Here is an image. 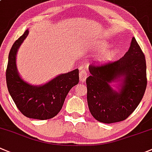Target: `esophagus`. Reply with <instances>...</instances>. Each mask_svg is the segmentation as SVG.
<instances>
[{
    "label": "esophagus",
    "mask_w": 152,
    "mask_h": 152,
    "mask_svg": "<svg viewBox=\"0 0 152 152\" xmlns=\"http://www.w3.org/2000/svg\"><path fill=\"white\" fill-rule=\"evenodd\" d=\"M87 72L86 70L84 69H82L80 72V75H79V79H80V81L81 83H84L86 81V80L87 78Z\"/></svg>",
    "instance_id": "34e87169"
}]
</instances>
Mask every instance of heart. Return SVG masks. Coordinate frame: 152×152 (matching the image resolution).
I'll return each mask as SVG.
<instances>
[{"mask_svg":"<svg viewBox=\"0 0 152 152\" xmlns=\"http://www.w3.org/2000/svg\"><path fill=\"white\" fill-rule=\"evenodd\" d=\"M108 47V44L105 42H99V44L96 46V48L99 50H102L101 53L99 54V56H98V58H99V61H108L110 60L113 58V56H114V50H113L107 49V50H104L106 49V48Z\"/></svg>","mask_w":152,"mask_h":152,"instance_id":"obj_1","label":"heart"}]
</instances>
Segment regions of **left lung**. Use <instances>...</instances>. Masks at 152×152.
<instances>
[{
	"label": "left lung",
	"instance_id": "left-lung-1",
	"mask_svg": "<svg viewBox=\"0 0 152 152\" xmlns=\"http://www.w3.org/2000/svg\"><path fill=\"white\" fill-rule=\"evenodd\" d=\"M87 77V101L94 118L104 124L126 119L141 101L147 85L145 56L132 37L128 51L119 60L91 63ZM118 82L117 88L111 86Z\"/></svg>",
	"mask_w": 152,
	"mask_h": 152
}]
</instances>
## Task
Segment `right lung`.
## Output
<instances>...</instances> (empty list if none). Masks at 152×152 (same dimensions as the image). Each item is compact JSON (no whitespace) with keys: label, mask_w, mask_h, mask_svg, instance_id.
<instances>
[{"label":"right lung","mask_w":152,"mask_h":152,"mask_svg":"<svg viewBox=\"0 0 152 152\" xmlns=\"http://www.w3.org/2000/svg\"><path fill=\"white\" fill-rule=\"evenodd\" d=\"M28 34L27 29L12 45L6 72V84L12 99L25 116L49 119L60 112L70 89L79 83V70L59 75L43 85L34 86L25 81L18 72L16 57Z\"/></svg>","instance_id":"right-lung-1"}]
</instances>
